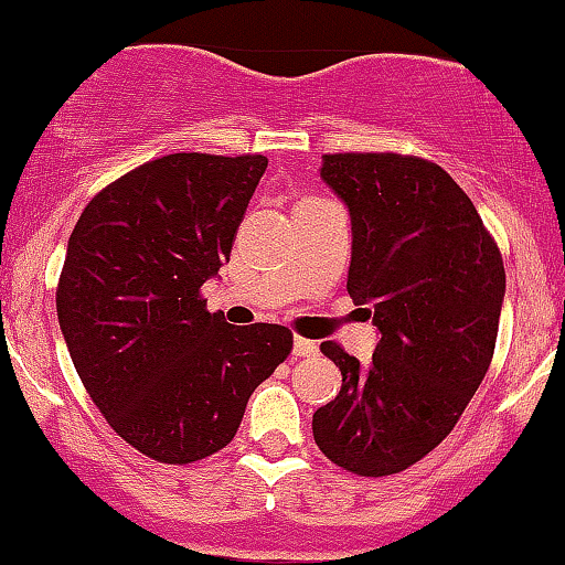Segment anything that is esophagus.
I'll list each match as a JSON object with an SVG mask.
<instances>
[{"label":"esophagus","instance_id":"1","mask_svg":"<svg viewBox=\"0 0 565 565\" xmlns=\"http://www.w3.org/2000/svg\"><path fill=\"white\" fill-rule=\"evenodd\" d=\"M318 351V345L307 338H294V356H312Z\"/></svg>","mask_w":565,"mask_h":565}]
</instances>
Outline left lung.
Listing matches in <instances>:
<instances>
[{
  "mask_svg": "<svg viewBox=\"0 0 565 565\" xmlns=\"http://www.w3.org/2000/svg\"><path fill=\"white\" fill-rule=\"evenodd\" d=\"M321 178L349 205L345 288L373 305L382 340L367 365L334 340L321 343L343 387L312 415V437L345 472L384 478L431 454L483 382L505 269L472 200L434 161L329 153Z\"/></svg>",
  "mask_w": 565,
  "mask_h": 565,
  "instance_id": "8db88e82",
  "label": "left lung"
}]
</instances>
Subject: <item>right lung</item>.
I'll list each match as a JSON object with an SVG mask.
<instances>
[{"label": "right lung", "mask_w": 565, "mask_h": 565, "mask_svg": "<svg viewBox=\"0 0 565 565\" xmlns=\"http://www.w3.org/2000/svg\"><path fill=\"white\" fill-rule=\"evenodd\" d=\"M266 164L260 153L145 161L95 194L68 238L57 318L71 360L111 431L161 465L225 448L294 349L288 327H233L200 294L231 260Z\"/></svg>", "instance_id": "right-lung-1"}]
</instances>
